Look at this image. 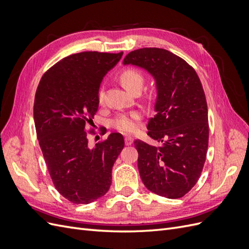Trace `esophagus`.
<instances>
[{"instance_id":"1","label":"esophagus","mask_w":249,"mask_h":249,"mask_svg":"<svg viewBox=\"0 0 249 249\" xmlns=\"http://www.w3.org/2000/svg\"><path fill=\"white\" fill-rule=\"evenodd\" d=\"M133 141H134V139H133L131 136H126V137L124 138L125 145H131L132 143H133Z\"/></svg>"}]
</instances>
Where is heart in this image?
<instances>
[{"instance_id": "heart-1", "label": "heart", "mask_w": 249, "mask_h": 249, "mask_svg": "<svg viewBox=\"0 0 249 249\" xmlns=\"http://www.w3.org/2000/svg\"><path fill=\"white\" fill-rule=\"evenodd\" d=\"M119 80L122 82L124 88L130 91H134L136 89H141L144 77L141 71L135 69H124L119 72ZM99 101L103 102L104 100V90L101 88L97 93ZM141 114L137 111H133L126 114H119L112 120V126L117 131L122 133H133L137 130L138 124L137 122L140 120Z\"/></svg>"}]
</instances>
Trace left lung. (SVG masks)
<instances>
[{
    "label": "left lung",
    "instance_id": "1",
    "mask_svg": "<svg viewBox=\"0 0 249 249\" xmlns=\"http://www.w3.org/2000/svg\"><path fill=\"white\" fill-rule=\"evenodd\" d=\"M156 80V115L147 135L160 143L135 140L138 169L148 190L167 198L183 197L197 183L209 144L208 106L196 71L184 59L159 48L135 50L124 59Z\"/></svg>",
    "mask_w": 249,
    "mask_h": 249
}]
</instances>
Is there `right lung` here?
I'll list each match as a JSON object with an SVG mask.
<instances>
[{
    "label": "right lung",
    "instance_id": "right-lung-1",
    "mask_svg": "<svg viewBox=\"0 0 249 249\" xmlns=\"http://www.w3.org/2000/svg\"><path fill=\"white\" fill-rule=\"evenodd\" d=\"M123 54L82 52L67 56L44 72L36 90L35 129L52 182L77 205H87L108 192L112 167L124 146L123 135L112 133L90 148L87 134L93 131L85 127L99 109L104 76Z\"/></svg>",
    "mask_w": 249,
    "mask_h": 249
}]
</instances>
